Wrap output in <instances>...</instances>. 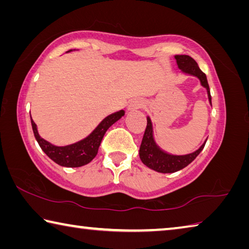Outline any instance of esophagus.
<instances>
[{"label": "esophagus", "instance_id": "1", "mask_svg": "<svg viewBox=\"0 0 249 249\" xmlns=\"http://www.w3.org/2000/svg\"><path fill=\"white\" fill-rule=\"evenodd\" d=\"M142 107H143V101L140 100V99H135V100L129 102L127 109L128 111H136Z\"/></svg>", "mask_w": 249, "mask_h": 249}]
</instances>
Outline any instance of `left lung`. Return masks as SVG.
<instances>
[{"label": "left lung", "mask_w": 249, "mask_h": 249, "mask_svg": "<svg viewBox=\"0 0 249 249\" xmlns=\"http://www.w3.org/2000/svg\"><path fill=\"white\" fill-rule=\"evenodd\" d=\"M174 58L182 73L195 76V77L199 79L200 85L207 90L208 99H209L211 105L210 89L207 81V76L205 73H202L196 61L189 55H175ZM206 142L196 151L192 153H187V155L183 156L171 155V153L162 150L157 144L155 137H153L151 120L150 117L147 116V127L146 130H144L142 142L139 148V157L142 163L147 165L149 169L160 172V173H174V172L182 170L189 163H192L196 159V157L201 152L203 147H205Z\"/></svg>", "instance_id": "1"}]
</instances>
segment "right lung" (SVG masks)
<instances>
[{
	"mask_svg": "<svg viewBox=\"0 0 249 249\" xmlns=\"http://www.w3.org/2000/svg\"><path fill=\"white\" fill-rule=\"evenodd\" d=\"M73 50H70L71 52ZM125 111L120 110L115 113L107 115L106 119L101 121L96 128H94L91 134L88 135L87 137L79 140V142L67 144V146H54L51 142H47L46 139L40 137L38 133L37 125L31 120V126L35 134V137L37 139L40 148L42 149L43 152L53 160L55 163L61 166H66V168H79L85 164H88L91 162L94 157L97 156L98 149L100 147L102 138L111 126L119 121L122 116H124ZM31 117V116H30Z\"/></svg>",
	"mask_w": 249,
	"mask_h": 249,
	"instance_id": "obj_1",
	"label": "right lung"
}]
</instances>
